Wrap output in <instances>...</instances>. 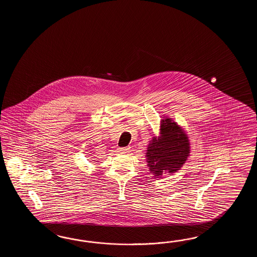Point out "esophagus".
I'll return each mask as SVG.
<instances>
[{
	"label": "esophagus",
	"mask_w": 257,
	"mask_h": 257,
	"mask_svg": "<svg viewBox=\"0 0 257 257\" xmlns=\"http://www.w3.org/2000/svg\"><path fill=\"white\" fill-rule=\"evenodd\" d=\"M130 149H131V148L130 147L119 148V149H118V151H119V152H121V153H128V152H130Z\"/></svg>",
	"instance_id": "34e87169"
}]
</instances>
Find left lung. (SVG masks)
<instances>
[{"instance_id": "8db88e82", "label": "left lung", "mask_w": 257, "mask_h": 257, "mask_svg": "<svg viewBox=\"0 0 257 257\" xmlns=\"http://www.w3.org/2000/svg\"><path fill=\"white\" fill-rule=\"evenodd\" d=\"M164 117L160 136L153 137L146 153L148 167L154 177L162 176L164 172H177L190 153V142L185 131L172 118Z\"/></svg>"}]
</instances>
